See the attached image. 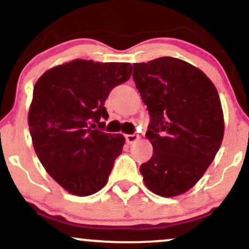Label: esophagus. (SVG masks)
Here are the masks:
<instances>
[{
	"label": "esophagus",
	"mask_w": 249,
	"mask_h": 249,
	"mask_svg": "<svg viewBox=\"0 0 249 249\" xmlns=\"http://www.w3.org/2000/svg\"><path fill=\"white\" fill-rule=\"evenodd\" d=\"M125 139H126L127 144H133V142L138 141L139 136L138 134H126V136H125Z\"/></svg>",
	"instance_id": "1"
}]
</instances>
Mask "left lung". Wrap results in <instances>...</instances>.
Here are the masks:
<instances>
[{
  "instance_id": "left-lung-1",
  "label": "left lung",
  "mask_w": 249,
  "mask_h": 249,
  "mask_svg": "<svg viewBox=\"0 0 249 249\" xmlns=\"http://www.w3.org/2000/svg\"><path fill=\"white\" fill-rule=\"evenodd\" d=\"M133 79L151 117L146 138L153 154L141 166L145 186L165 198L186 193L221 146L218 90L201 70L174 57L134 63Z\"/></svg>"
}]
</instances>
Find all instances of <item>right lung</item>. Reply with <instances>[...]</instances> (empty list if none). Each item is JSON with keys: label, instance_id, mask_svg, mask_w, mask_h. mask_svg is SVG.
Here are the masks:
<instances>
[{"label": "right lung", "instance_id": "add662e5", "mask_svg": "<svg viewBox=\"0 0 249 249\" xmlns=\"http://www.w3.org/2000/svg\"><path fill=\"white\" fill-rule=\"evenodd\" d=\"M130 63L73 59L45 71L34 87L28 124L35 152L67 192L87 196L107 185L125 144L123 134L96 128L107 119L104 103L128 81Z\"/></svg>", "mask_w": 249, "mask_h": 249}]
</instances>
